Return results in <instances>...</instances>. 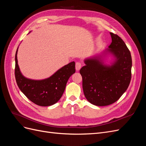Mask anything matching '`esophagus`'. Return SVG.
Returning a JSON list of instances; mask_svg holds the SVG:
<instances>
[{
	"mask_svg": "<svg viewBox=\"0 0 146 146\" xmlns=\"http://www.w3.org/2000/svg\"><path fill=\"white\" fill-rule=\"evenodd\" d=\"M81 67H82L81 63L80 62H77L76 64V69L77 71H78V70L80 69Z\"/></svg>",
	"mask_w": 146,
	"mask_h": 146,
	"instance_id": "esophagus-1",
	"label": "esophagus"
}]
</instances>
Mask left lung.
I'll use <instances>...</instances> for the list:
<instances>
[{
    "label": "left lung",
    "mask_w": 146,
    "mask_h": 146,
    "mask_svg": "<svg viewBox=\"0 0 146 146\" xmlns=\"http://www.w3.org/2000/svg\"><path fill=\"white\" fill-rule=\"evenodd\" d=\"M110 35L112 42L108 48L85 59V66L80 70L86 99L100 107L116 102L127 90L131 80L130 52L117 35L110 33ZM110 56L112 60L108 62Z\"/></svg>",
    "instance_id": "1"
}]
</instances>
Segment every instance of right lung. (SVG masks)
<instances>
[{
  "mask_svg": "<svg viewBox=\"0 0 146 146\" xmlns=\"http://www.w3.org/2000/svg\"><path fill=\"white\" fill-rule=\"evenodd\" d=\"M15 55V78L20 90L27 98L42 107L56 104L62 96L69 77L76 72L74 61L64 66L49 77L42 80H33L24 77L21 73Z\"/></svg>",
  "mask_w": 146,
  "mask_h": 146,
  "instance_id": "obj_1",
  "label": "right lung"
}]
</instances>
